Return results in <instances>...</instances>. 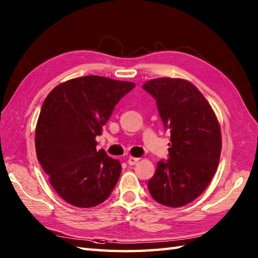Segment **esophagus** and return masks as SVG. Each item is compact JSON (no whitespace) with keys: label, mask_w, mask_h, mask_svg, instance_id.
I'll use <instances>...</instances> for the list:
<instances>
[{"label":"esophagus","mask_w":258,"mask_h":258,"mask_svg":"<svg viewBox=\"0 0 258 258\" xmlns=\"http://www.w3.org/2000/svg\"><path fill=\"white\" fill-rule=\"evenodd\" d=\"M139 160H140V158H138V157H128L127 164H128V165H135V164H138Z\"/></svg>","instance_id":"34e87169"}]
</instances>
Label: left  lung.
I'll return each instance as SVG.
<instances>
[{
	"label": "left lung",
	"instance_id": "1",
	"mask_svg": "<svg viewBox=\"0 0 258 258\" xmlns=\"http://www.w3.org/2000/svg\"><path fill=\"white\" fill-rule=\"evenodd\" d=\"M142 87L155 98L164 128L171 133L168 160L157 163L147 187L160 204L184 206L205 190L216 172L220 124L206 98L188 81L162 78Z\"/></svg>",
	"mask_w": 258,
	"mask_h": 258
}]
</instances>
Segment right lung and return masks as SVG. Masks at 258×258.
Returning a JSON list of instances; mask_svg holds the SVG:
<instances>
[{
  "instance_id": "1",
  "label": "right lung",
  "mask_w": 258,
  "mask_h": 258,
  "mask_svg": "<svg viewBox=\"0 0 258 258\" xmlns=\"http://www.w3.org/2000/svg\"><path fill=\"white\" fill-rule=\"evenodd\" d=\"M132 82L90 75L57 85L43 103L35 131L37 160L62 199L93 207L111 195L122 171L119 161L96 151L115 105Z\"/></svg>"
}]
</instances>
